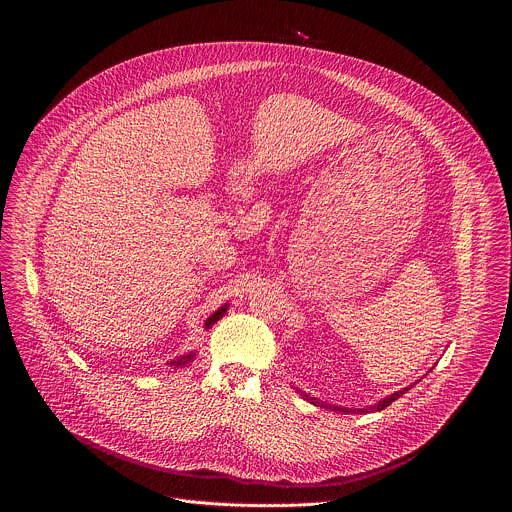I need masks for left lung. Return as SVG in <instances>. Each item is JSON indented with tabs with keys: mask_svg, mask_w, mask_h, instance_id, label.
Wrapping results in <instances>:
<instances>
[{
	"mask_svg": "<svg viewBox=\"0 0 512 512\" xmlns=\"http://www.w3.org/2000/svg\"><path fill=\"white\" fill-rule=\"evenodd\" d=\"M413 387V385H411ZM411 387H405V389H401V391H395L393 395H387L385 399H381V401H377V403H373V405H367V407H362V409H358V407H340V405H330V403H326V401H320V399H316V397H312L310 393H306V391H300V389H296L306 401H310L312 405H316V407H324V409H330V411H338V413H373V411H383L385 407H389L393 401H397L399 397H403Z\"/></svg>",
	"mask_w": 512,
	"mask_h": 512,
	"instance_id": "8db88e82",
	"label": "left lung"
}]
</instances>
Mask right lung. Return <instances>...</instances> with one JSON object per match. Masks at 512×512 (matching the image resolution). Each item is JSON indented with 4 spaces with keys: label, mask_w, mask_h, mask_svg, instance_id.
Masks as SVG:
<instances>
[{
    "label": "right lung",
    "mask_w": 512,
    "mask_h": 512,
    "mask_svg": "<svg viewBox=\"0 0 512 512\" xmlns=\"http://www.w3.org/2000/svg\"><path fill=\"white\" fill-rule=\"evenodd\" d=\"M227 310H229V304H223V306L218 308L210 318H206V322H204V330L212 328V326H214V322H218V320H221V318L227 314ZM194 358H196V350L186 352V354H180V356H176V358L168 360L166 364H168V367H174V369H182V367H186L188 362H192Z\"/></svg>",
    "instance_id": "add662e5"
}]
</instances>
